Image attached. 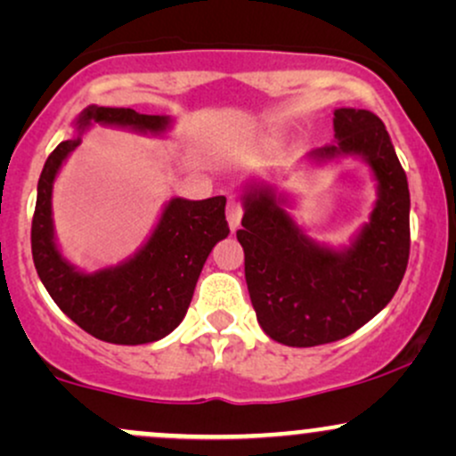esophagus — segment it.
<instances>
[{"instance_id": "34e87169", "label": "esophagus", "mask_w": 456, "mask_h": 456, "mask_svg": "<svg viewBox=\"0 0 456 456\" xmlns=\"http://www.w3.org/2000/svg\"><path fill=\"white\" fill-rule=\"evenodd\" d=\"M242 214H244L242 203L235 201V199H232V201L227 203V221H229V227H232V229L238 227L240 221H242Z\"/></svg>"}]
</instances>
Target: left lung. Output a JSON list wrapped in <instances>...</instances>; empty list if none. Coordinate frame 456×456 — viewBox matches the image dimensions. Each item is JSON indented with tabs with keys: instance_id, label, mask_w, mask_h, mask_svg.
I'll use <instances>...</instances> for the list:
<instances>
[{
	"instance_id": "obj_1",
	"label": "left lung",
	"mask_w": 456,
	"mask_h": 456,
	"mask_svg": "<svg viewBox=\"0 0 456 456\" xmlns=\"http://www.w3.org/2000/svg\"><path fill=\"white\" fill-rule=\"evenodd\" d=\"M337 141L315 159L364 156L378 177L370 223L345 253L313 244L270 188L244 197V274L259 326L289 347L354 334L392 300L410 259V188L384 122L366 109L334 111Z\"/></svg>"
}]
</instances>
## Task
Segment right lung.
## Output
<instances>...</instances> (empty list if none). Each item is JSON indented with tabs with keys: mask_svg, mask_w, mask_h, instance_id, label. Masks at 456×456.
<instances>
[{
	"mask_svg": "<svg viewBox=\"0 0 456 456\" xmlns=\"http://www.w3.org/2000/svg\"><path fill=\"white\" fill-rule=\"evenodd\" d=\"M90 122L160 133L169 119L122 107H87L78 118V128ZM77 145L78 139L61 141L40 174L31 221L36 272L55 305L92 337L115 345L159 341L180 326L208 255L218 240L227 238V199H171L148 244L133 259L118 268L81 274L61 259L51 224L53 180Z\"/></svg>",
	"mask_w": 456,
	"mask_h": 456,
	"instance_id": "1",
	"label": "right lung"
}]
</instances>
